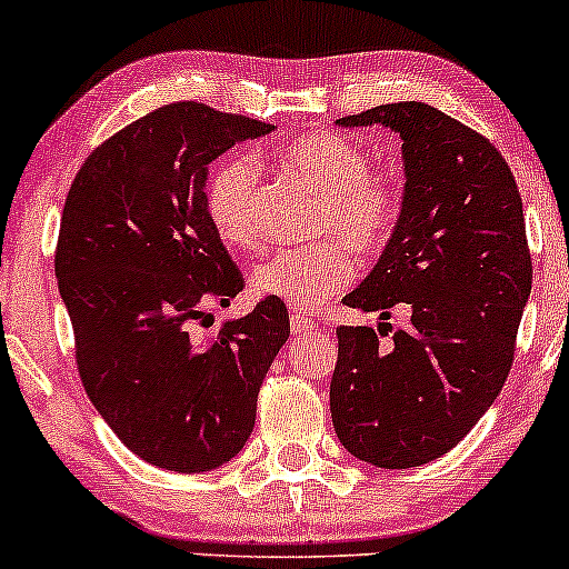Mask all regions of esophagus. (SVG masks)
I'll return each mask as SVG.
<instances>
[{
	"label": "esophagus",
	"instance_id": "obj_1",
	"mask_svg": "<svg viewBox=\"0 0 569 569\" xmlns=\"http://www.w3.org/2000/svg\"><path fill=\"white\" fill-rule=\"evenodd\" d=\"M312 329H316V323L307 321L305 316H291V331H293V335H310Z\"/></svg>",
	"mask_w": 569,
	"mask_h": 569
}]
</instances>
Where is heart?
Returning a JSON list of instances; mask_svg holds the SVG:
<instances>
[{"mask_svg":"<svg viewBox=\"0 0 569 569\" xmlns=\"http://www.w3.org/2000/svg\"><path fill=\"white\" fill-rule=\"evenodd\" d=\"M276 158L286 171L321 194L316 232L337 238L276 251L253 267L251 289L257 297L307 312L348 289L356 278L350 248L377 253L390 243L403 211V189L390 176L371 173L369 152L361 143L329 130L286 141ZM257 189L259 168L246 154L221 160L208 179V221L230 248L251 251L259 246Z\"/></svg>","mask_w":569,"mask_h":569,"instance_id":"1","label":"heart"}]
</instances>
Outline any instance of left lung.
Wrapping results in <instances>:
<instances>
[{
	"mask_svg": "<svg viewBox=\"0 0 569 569\" xmlns=\"http://www.w3.org/2000/svg\"><path fill=\"white\" fill-rule=\"evenodd\" d=\"M375 122L403 141V211L380 262L342 302L385 321L409 305L411 323L390 329V342L382 329L339 326L329 401L352 457L415 468L466 439L502 390L532 259L516 179L489 139L422 101L337 126Z\"/></svg>",
	"mask_w": 569,
	"mask_h": 569,
	"instance_id": "obj_1",
	"label": "left lung"
}]
</instances>
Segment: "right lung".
Returning <instances> with one entry per match:
<instances>
[{"label":"right lung","mask_w":569,"mask_h":569,"mask_svg":"<svg viewBox=\"0 0 569 569\" xmlns=\"http://www.w3.org/2000/svg\"><path fill=\"white\" fill-rule=\"evenodd\" d=\"M270 130L166 103L96 147L67 194L56 278L84 393L130 452L166 471H211L243 449L291 335L276 299L198 331L246 283L208 221V166Z\"/></svg>","instance_id":"right-lung-1"}]
</instances>
